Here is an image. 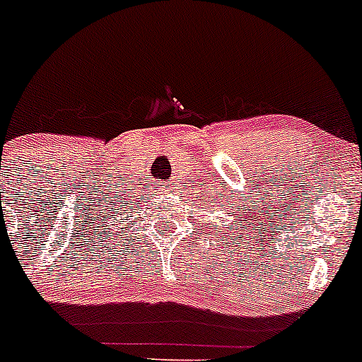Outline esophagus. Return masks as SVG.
<instances>
[{"label":"esophagus","mask_w":362,"mask_h":362,"mask_svg":"<svg viewBox=\"0 0 362 362\" xmlns=\"http://www.w3.org/2000/svg\"><path fill=\"white\" fill-rule=\"evenodd\" d=\"M159 192H163V194H170V192H174V185L168 183V181H165V183H159Z\"/></svg>","instance_id":"1"}]
</instances>
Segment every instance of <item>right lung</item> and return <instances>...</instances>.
<instances>
[{
	"instance_id": "obj_1",
	"label": "right lung",
	"mask_w": 362,
	"mask_h": 362,
	"mask_svg": "<svg viewBox=\"0 0 362 362\" xmlns=\"http://www.w3.org/2000/svg\"><path fill=\"white\" fill-rule=\"evenodd\" d=\"M122 211H124V214H125V211H127V210H125V208H124V210H122ZM122 215V214H120Z\"/></svg>"
}]
</instances>
